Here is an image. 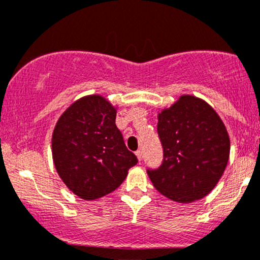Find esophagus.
<instances>
[{
  "label": "esophagus",
  "instance_id": "1",
  "mask_svg": "<svg viewBox=\"0 0 260 260\" xmlns=\"http://www.w3.org/2000/svg\"><path fill=\"white\" fill-rule=\"evenodd\" d=\"M136 155H137V157H138L139 161L143 160V153H142V150H137V151H136Z\"/></svg>",
  "mask_w": 260,
  "mask_h": 260
}]
</instances>
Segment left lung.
<instances>
[{
    "instance_id": "1",
    "label": "left lung",
    "mask_w": 260,
    "mask_h": 260,
    "mask_svg": "<svg viewBox=\"0 0 260 260\" xmlns=\"http://www.w3.org/2000/svg\"><path fill=\"white\" fill-rule=\"evenodd\" d=\"M164 159L148 169L151 183L162 196L190 203L210 193L225 171L230 138L221 118L205 101L182 95L157 116Z\"/></svg>"
}]
</instances>
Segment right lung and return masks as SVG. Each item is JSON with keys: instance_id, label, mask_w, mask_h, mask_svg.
Here are the masks:
<instances>
[{"instance_id": "obj_1", "label": "right lung", "mask_w": 260, "mask_h": 260, "mask_svg": "<svg viewBox=\"0 0 260 260\" xmlns=\"http://www.w3.org/2000/svg\"><path fill=\"white\" fill-rule=\"evenodd\" d=\"M115 121V107L100 95H89L68 107L53 129L52 157L57 174L85 201L113 192L138 162Z\"/></svg>"}]
</instances>
